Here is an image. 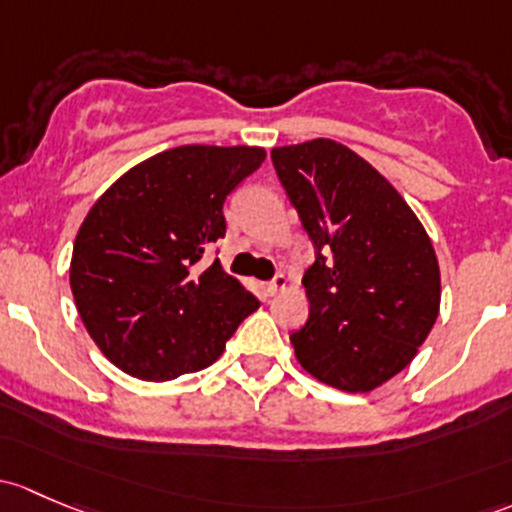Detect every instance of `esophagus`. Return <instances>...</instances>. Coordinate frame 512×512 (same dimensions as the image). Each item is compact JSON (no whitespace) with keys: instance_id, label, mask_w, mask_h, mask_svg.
Segmentation results:
<instances>
[{"instance_id":"esophagus-1","label":"esophagus","mask_w":512,"mask_h":512,"mask_svg":"<svg viewBox=\"0 0 512 512\" xmlns=\"http://www.w3.org/2000/svg\"><path fill=\"white\" fill-rule=\"evenodd\" d=\"M284 287H287V277H284V274H274V279H270V282L265 284V292L270 294V297H274V294L282 292Z\"/></svg>"}]
</instances>
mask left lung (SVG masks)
Here are the masks:
<instances>
[{
    "label": "left lung",
    "instance_id": "left-lung-1",
    "mask_svg": "<svg viewBox=\"0 0 512 512\" xmlns=\"http://www.w3.org/2000/svg\"><path fill=\"white\" fill-rule=\"evenodd\" d=\"M277 179L314 245L297 360L321 383L370 392L410 365L439 314L429 235L405 198L333 139L272 149Z\"/></svg>",
    "mask_w": 512,
    "mask_h": 512
}]
</instances>
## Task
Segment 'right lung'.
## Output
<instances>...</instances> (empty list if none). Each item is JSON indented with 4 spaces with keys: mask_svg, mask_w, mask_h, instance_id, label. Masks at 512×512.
Returning <instances> with one entry per match:
<instances>
[{
    "mask_svg": "<svg viewBox=\"0 0 512 512\" xmlns=\"http://www.w3.org/2000/svg\"><path fill=\"white\" fill-rule=\"evenodd\" d=\"M265 149L186 144L115 181L78 230L71 289L85 328L112 363L164 383L196 373L260 306L218 260L225 198L260 169Z\"/></svg>",
    "mask_w": 512,
    "mask_h": 512,
    "instance_id": "right-lung-1",
    "label": "right lung"
}]
</instances>
